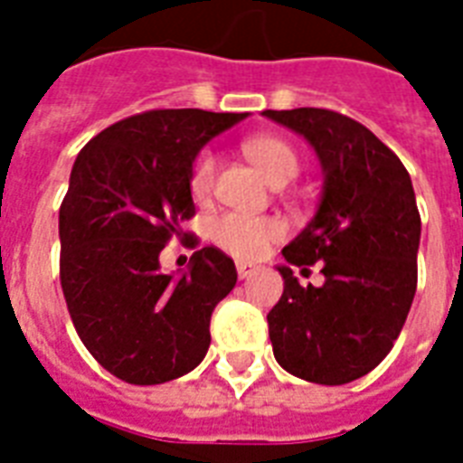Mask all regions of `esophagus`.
<instances>
[{"instance_id": "34e87169", "label": "esophagus", "mask_w": 463, "mask_h": 463, "mask_svg": "<svg viewBox=\"0 0 463 463\" xmlns=\"http://www.w3.org/2000/svg\"><path fill=\"white\" fill-rule=\"evenodd\" d=\"M252 274H257V267H254V264H247V261H238V276H240V279H250Z\"/></svg>"}]
</instances>
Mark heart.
Listing matches in <instances>:
<instances>
[{"instance_id":"obj_1","label":"heart","mask_w":463,"mask_h":463,"mask_svg":"<svg viewBox=\"0 0 463 463\" xmlns=\"http://www.w3.org/2000/svg\"><path fill=\"white\" fill-rule=\"evenodd\" d=\"M245 156L254 163V167L267 177L271 184L274 182L296 177L298 173V154L276 137H254L247 139L242 146ZM213 177H216V158L203 151L196 156L192 173H189V189L196 199H206L213 189ZM283 235V225L276 218L267 216H247V213H221L211 223V240L221 250H225L238 260H260L267 252L269 245Z\"/></svg>"}]
</instances>
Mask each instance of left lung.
I'll list each match as a JSON object with an SVG mask.
<instances>
[{"mask_svg": "<svg viewBox=\"0 0 463 463\" xmlns=\"http://www.w3.org/2000/svg\"><path fill=\"white\" fill-rule=\"evenodd\" d=\"M305 137L324 184L312 221L283 247L293 267L322 261V286L281 264L283 296L267 315L274 358L315 384H345L380 365L402 331L418 283L420 213L411 175L355 119L322 110H264Z\"/></svg>", "mask_w": 463, "mask_h": 463, "instance_id": "left-lung-1", "label": "left lung"}]
</instances>
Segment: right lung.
<instances>
[{"instance_id":"1","label":"right lung","mask_w":463,"mask_h":463,"mask_svg":"<svg viewBox=\"0 0 463 463\" xmlns=\"http://www.w3.org/2000/svg\"><path fill=\"white\" fill-rule=\"evenodd\" d=\"M247 112L151 110L108 127L76 156L60 209V279L69 315L100 365L129 384L192 373L209 351L211 312L238 281L216 247L180 276L160 252L194 216L189 173Z\"/></svg>"}]
</instances>
